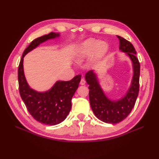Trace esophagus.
<instances>
[{
  "mask_svg": "<svg viewBox=\"0 0 159 159\" xmlns=\"http://www.w3.org/2000/svg\"><path fill=\"white\" fill-rule=\"evenodd\" d=\"M80 84L81 85H85V80L84 78H81L80 80Z\"/></svg>",
  "mask_w": 159,
  "mask_h": 159,
  "instance_id": "esophagus-1",
  "label": "esophagus"
}]
</instances>
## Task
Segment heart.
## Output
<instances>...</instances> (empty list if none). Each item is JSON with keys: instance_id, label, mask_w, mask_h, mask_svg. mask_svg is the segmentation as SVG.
Here are the masks:
<instances>
[{"instance_id": "b5f03b06", "label": "heart", "mask_w": 159, "mask_h": 159, "mask_svg": "<svg viewBox=\"0 0 159 159\" xmlns=\"http://www.w3.org/2000/svg\"><path fill=\"white\" fill-rule=\"evenodd\" d=\"M107 50V45L104 42H99L93 38L84 42L77 52V57L80 60H83L86 57L92 55L96 51L98 54L102 55Z\"/></svg>"}]
</instances>
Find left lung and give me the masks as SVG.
<instances>
[{
    "label": "left lung",
    "mask_w": 159,
    "mask_h": 159,
    "mask_svg": "<svg viewBox=\"0 0 159 159\" xmlns=\"http://www.w3.org/2000/svg\"><path fill=\"white\" fill-rule=\"evenodd\" d=\"M117 37L119 40V49L127 53L133 64L134 75L127 95L121 99L112 102L103 93L93 72L89 71L85 75L86 81L89 85L88 88L91 107L96 117L107 123H119L128 116L134 106L139 91L140 63L136 56L137 52L129 41L121 36Z\"/></svg>",
    "instance_id": "obj_1"
}]
</instances>
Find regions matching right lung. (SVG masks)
Listing matches in <instances>:
<instances>
[{
	"instance_id": "add662e5",
	"label": "right lung",
	"mask_w": 159,
	"mask_h": 159,
	"mask_svg": "<svg viewBox=\"0 0 159 159\" xmlns=\"http://www.w3.org/2000/svg\"><path fill=\"white\" fill-rule=\"evenodd\" d=\"M59 36V34L50 32L47 35L34 40L24 51L18 66V88L21 98L28 112L37 121L49 125H54L66 118L71 108V98L78 89L81 75L70 81H58L48 91L39 93L28 86L23 71V57L40 43Z\"/></svg>"
}]
</instances>
